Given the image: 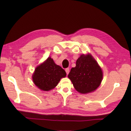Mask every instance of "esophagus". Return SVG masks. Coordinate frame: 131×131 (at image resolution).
I'll use <instances>...</instances> for the list:
<instances>
[{
	"mask_svg": "<svg viewBox=\"0 0 131 131\" xmlns=\"http://www.w3.org/2000/svg\"><path fill=\"white\" fill-rule=\"evenodd\" d=\"M65 71H66V74H68L69 73V72H70V69H69V68H66L65 69Z\"/></svg>",
	"mask_w": 131,
	"mask_h": 131,
	"instance_id": "1",
	"label": "esophagus"
}]
</instances>
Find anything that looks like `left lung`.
Returning a JSON list of instances; mask_svg holds the SVG:
<instances>
[{"instance_id":"1","label":"left lung","mask_w":131,"mask_h":131,"mask_svg":"<svg viewBox=\"0 0 131 131\" xmlns=\"http://www.w3.org/2000/svg\"><path fill=\"white\" fill-rule=\"evenodd\" d=\"M102 71L95 60L90 54H82L71 69L68 78L75 90L81 93L92 92L99 87L102 79Z\"/></svg>"}]
</instances>
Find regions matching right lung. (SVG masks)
Masks as SVG:
<instances>
[{"label": "right lung", "mask_w": 131, "mask_h": 131, "mask_svg": "<svg viewBox=\"0 0 131 131\" xmlns=\"http://www.w3.org/2000/svg\"><path fill=\"white\" fill-rule=\"evenodd\" d=\"M66 75L65 71L57 65L51 57L36 68L32 75L34 84L41 90L48 91L57 85L62 78Z\"/></svg>", "instance_id": "add662e5"}]
</instances>
